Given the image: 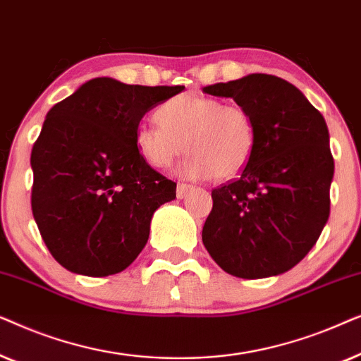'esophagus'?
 <instances>
[{"label": "esophagus", "mask_w": 361, "mask_h": 361, "mask_svg": "<svg viewBox=\"0 0 361 361\" xmlns=\"http://www.w3.org/2000/svg\"><path fill=\"white\" fill-rule=\"evenodd\" d=\"M194 190V185H189V184H177V189H176V195L177 199H184L187 197L189 192Z\"/></svg>", "instance_id": "esophagus-1"}]
</instances>
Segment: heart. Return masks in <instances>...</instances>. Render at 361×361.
<instances>
[{"label": "heart", "mask_w": 361, "mask_h": 361, "mask_svg": "<svg viewBox=\"0 0 361 361\" xmlns=\"http://www.w3.org/2000/svg\"><path fill=\"white\" fill-rule=\"evenodd\" d=\"M160 123H142L136 130V147L156 169H167L182 152H190L179 174L189 179H233L248 166L256 147V125L240 105L219 98L184 93L166 100L156 110Z\"/></svg>", "instance_id": "1"}]
</instances>
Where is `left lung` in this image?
<instances>
[{
  "label": "left lung",
  "mask_w": 361,
  "mask_h": 361,
  "mask_svg": "<svg viewBox=\"0 0 361 361\" xmlns=\"http://www.w3.org/2000/svg\"><path fill=\"white\" fill-rule=\"evenodd\" d=\"M204 92L251 113L256 147L238 179L212 190L202 241L236 278L283 274L312 250L329 220L334 157L324 116L293 83L268 73Z\"/></svg>",
  "instance_id": "8db88e82"
}]
</instances>
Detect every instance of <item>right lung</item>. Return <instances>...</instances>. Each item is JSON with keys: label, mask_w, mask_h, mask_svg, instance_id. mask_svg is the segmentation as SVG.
<instances>
[{"label": "right lung", "mask_w": 361, "mask_h": 361, "mask_svg": "<svg viewBox=\"0 0 361 361\" xmlns=\"http://www.w3.org/2000/svg\"><path fill=\"white\" fill-rule=\"evenodd\" d=\"M184 90L92 78L49 110L31 152L32 215L44 243L72 273H121L149 238L176 182L142 159L136 130L152 108Z\"/></svg>", "instance_id": "obj_1"}]
</instances>
